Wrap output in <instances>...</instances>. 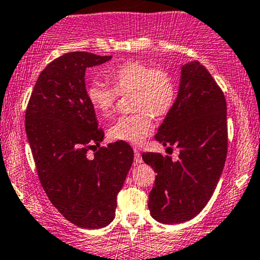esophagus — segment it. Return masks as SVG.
<instances>
[{"label":"esophagus","mask_w":260,"mask_h":260,"mask_svg":"<svg viewBox=\"0 0 260 260\" xmlns=\"http://www.w3.org/2000/svg\"><path fill=\"white\" fill-rule=\"evenodd\" d=\"M142 161H143V160H142L141 153H139L138 149H135V162H136V164H141Z\"/></svg>","instance_id":"obj_1"}]
</instances>
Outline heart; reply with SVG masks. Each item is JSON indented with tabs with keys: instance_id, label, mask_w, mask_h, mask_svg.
<instances>
[{
	"instance_id": "1",
	"label": "heart",
	"mask_w": 260,
	"mask_h": 260,
	"mask_svg": "<svg viewBox=\"0 0 260 260\" xmlns=\"http://www.w3.org/2000/svg\"><path fill=\"white\" fill-rule=\"evenodd\" d=\"M113 86L102 80H93L86 88L88 102L102 117L115 111L121 95L133 92L132 106L137 112L122 116L108 131L111 139L138 145L154 129L153 116L170 112L176 100L178 85L174 75L162 68H152L142 61L129 60L108 71Z\"/></svg>"
}]
</instances>
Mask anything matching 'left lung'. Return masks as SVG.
Instances as JSON below:
<instances>
[{"label":"left lung","mask_w":260,"mask_h":260,"mask_svg":"<svg viewBox=\"0 0 260 260\" xmlns=\"http://www.w3.org/2000/svg\"><path fill=\"white\" fill-rule=\"evenodd\" d=\"M154 138L176 145V161L143 153L156 173L149 193L150 215L160 223L189 221L210 201L227 156V105L223 92L200 61L182 65L178 98ZM167 149V150H168Z\"/></svg>","instance_id":"obj_1"}]
</instances>
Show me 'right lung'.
<instances>
[{"mask_svg": "<svg viewBox=\"0 0 260 260\" xmlns=\"http://www.w3.org/2000/svg\"><path fill=\"white\" fill-rule=\"evenodd\" d=\"M111 58L87 51L56 58L39 75L25 111V133L43 189L68 221L87 230L113 221L117 193L133 162L128 143L100 147L105 133L86 96L85 71Z\"/></svg>", "mask_w": 260, "mask_h": 260, "instance_id": "right-lung-1", "label": "right lung"}]
</instances>
